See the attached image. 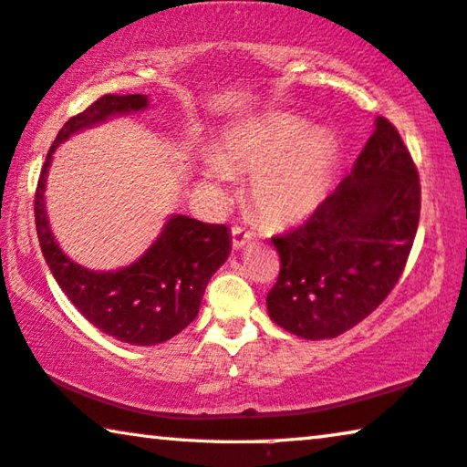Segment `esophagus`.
<instances>
[{
    "mask_svg": "<svg viewBox=\"0 0 467 467\" xmlns=\"http://www.w3.org/2000/svg\"><path fill=\"white\" fill-rule=\"evenodd\" d=\"M250 240H253V234H250L246 227H242V225H234V227H232V242H234V248L246 246Z\"/></svg>",
    "mask_w": 467,
    "mask_h": 467,
    "instance_id": "esophagus-1",
    "label": "esophagus"
}]
</instances>
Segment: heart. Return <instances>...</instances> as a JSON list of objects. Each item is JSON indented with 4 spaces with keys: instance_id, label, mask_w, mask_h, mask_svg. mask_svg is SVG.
Here are the masks:
<instances>
[{
    "instance_id": "heart-1",
    "label": "heart",
    "mask_w": 467,
    "mask_h": 467,
    "mask_svg": "<svg viewBox=\"0 0 467 467\" xmlns=\"http://www.w3.org/2000/svg\"><path fill=\"white\" fill-rule=\"evenodd\" d=\"M337 145L324 130H312L306 119L272 118L254 128L232 132L221 160L208 164L214 181H227L229 171L253 179V200L263 217L275 223L299 221L314 213L333 177Z\"/></svg>"
}]
</instances>
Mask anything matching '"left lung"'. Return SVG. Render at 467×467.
Returning a JSON list of instances; mask_svg holds the SVG:
<instances>
[{
	"instance_id": "obj_1",
	"label": "left lung",
	"mask_w": 467,
	"mask_h": 467,
	"mask_svg": "<svg viewBox=\"0 0 467 467\" xmlns=\"http://www.w3.org/2000/svg\"><path fill=\"white\" fill-rule=\"evenodd\" d=\"M421 185L389 119L354 171L303 225L274 235L280 274L267 293L272 320L303 339H333L375 312L400 280L413 248Z\"/></svg>"
}]
</instances>
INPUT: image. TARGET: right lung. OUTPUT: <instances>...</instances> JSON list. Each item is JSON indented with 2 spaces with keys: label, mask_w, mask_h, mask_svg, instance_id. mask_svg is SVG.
I'll use <instances>...</instances> for the list:
<instances>
[{
  "label": "right lung",
  "mask_w": 467,
  "mask_h": 467,
  "mask_svg": "<svg viewBox=\"0 0 467 467\" xmlns=\"http://www.w3.org/2000/svg\"><path fill=\"white\" fill-rule=\"evenodd\" d=\"M143 107H147L143 94H105L88 109L67 119L46 155L33 211L46 263L79 314L119 341L155 346L172 339L198 316L208 280L232 250L227 227L174 214L168 219L160 238L137 263L119 272L97 274L79 267L63 254L50 234L44 206L46 174L58 143L86 126Z\"/></svg>",
  "instance_id": "obj_1"
}]
</instances>
